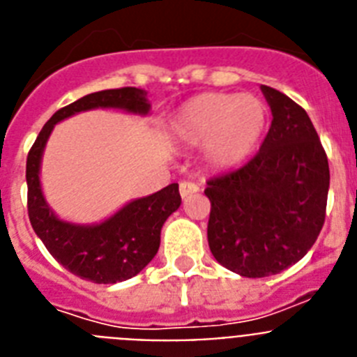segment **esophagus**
I'll return each mask as SVG.
<instances>
[{
  "instance_id": "34e87169",
  "label": "esophagus",
  "mask_w": 357,
  "mask_h": 357,
  "mask_svg": "<svg viewBox=\"0 0 357 357\" xmlns=\"http://www.w3.org/2000/svg\"><path fill=\"white\" fill-rule=\"evenodd\" d=\"M200 191V185L195 184V182H181V197L188 198L191 195L198 193Z\"/></svg>"
}]
</instances>
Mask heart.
Here are the masks:
<instances>
[{
  "instance_id": "obj_1",
  "label": "heart",
  "mask_w": 357,
  "mask_h": 357,
  "mask_svg": "<svg viewBox=\"0 0 357 357\" xmlns=\"http://www.w3.org/2000/svg\"><path fill=\"white\" fill-rule=\"evenodd\" d=\"M268 109L254 94L206 93L185 103L172 128L188 144H206L213 164L230 168L250 155L266 128Z\"/></svg>"
}]
</instances>
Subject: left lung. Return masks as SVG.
Segmentation results:
<instances>
[{
	"label": "left lung",
	"instance_id": "obj_1",
	"mask_svg": "<svg viewBox=\"0 0 357 357\" xmlns=\"http://www.w3.org/2000/svg\"><path fill=\"white\" fill-rule=\"evenodd\" d=\"M272 127L259 151L207 181V241L214 259L243 277H268L301 261L326 222L329 162L307 112L263 85Z\"/></svg>",
	"mask_w": 357,
	"mask_h": 357
}]
</instances>
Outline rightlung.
I'll return each mask as SVG.
<instances>
[{
  "label": "right lung",
  "mask_w": 357,
  "mask_h": 357,
  "mask_svg": "<svg viewBox=\"0 0 357 357\" xmlns=\"http://www.w3.org/2000/svg\"><path fill=\"white\" fill-rule=\"evenodd\" d=\"M144 96L146 93L135 87L87 94L56 110L28 151V218L31 227L44 247L68 272L96 284H114L130 279L155 257L160 245V229L182 202L178 184H169L150 197L130 202L100 225H73L59 220L44 200L39 182L40 157L55 123L98 107L146 114L150 103Z\"/></svg>",
  "instance_id": "obj_1"
}]
</instances>
